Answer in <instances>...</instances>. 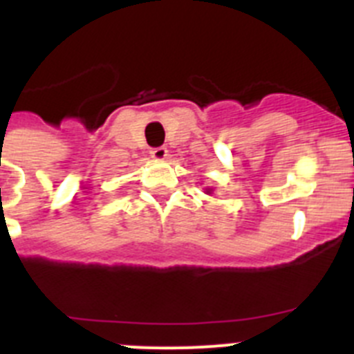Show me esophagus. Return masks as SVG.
Wrapping results in <instances>:
<instances>
[{
  "mask_svg": "<svg viewBox=\"0 0 354 354\" xmlns=\"http://www.w3.org/2000/svg\"><path fill=\"white\" fill-rule=\"evenodd\" d=\"M150 156H152L156 161H162V159L168 156L167 147H156V149H150Z\"/></svg>",
  "mask_w": 354,
  "mask_h": 354,
  "instance_id": "1",
  "label": "esophagus"
}]
</instances>
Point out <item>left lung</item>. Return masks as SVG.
Wrapping results in <instances>:
<instances>
[{"label": "left lung", "mask_w": 354, "mask_h": 354, "mask_svg": "<svg viewBox=\"0 0 354 354\" xmlns=\"http://www.w3.org/2000/svg\"><path fill=\"white\" fill-rule=\"evenodd\" d=\"M209 192H211V189H207V193H209Z\"/></svg>", "instance_id": "left-lung-1"}]
</instances>
